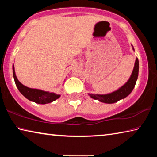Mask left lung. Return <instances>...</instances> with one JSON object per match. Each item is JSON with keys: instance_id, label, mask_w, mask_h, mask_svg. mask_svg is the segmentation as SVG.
I'll use <instances>...</instances> for the list:
<instances>
[{"instance_id": "obj_1", "label": "left lung", "mask_w": 157, "mask_h": 157, "mask_svg": "<svg viewBox=\"0 0 157 157\" xmlns=\"http://www.w3.org/2000/svg\"><path fill=\"white\" fill-rule=\"evenodd\" d=\"M133 49H134V48H133ZM138 75H139V59L136 58L132 75L125 84H124L118 90L109 94H89V95L95 100H98L100 102L108 103V104L118 102V100L126 98L132 91V90L134 89L135 86V84H136Z\"/></svg>"}]
</instances>
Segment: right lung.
I'll return each instance as SVG.
<instances>
[{
  "instance_id": "obj_1",
  "label": "right lung",
  "mask_w": 157,
  "mask_h": 157,
  "mask_svg": "<svg viewBox=\"0 0 157 157\" xmlns=\"http://www.w3.org/2000/svg\"><path fill=\"white\" fill-rule=\"evenodd\" d=\"M12 70L15 84L17 85L18 91L29 100L38 103V104L44 105L52 102V101L58 99L60 97V95H57L54 93H49L39 89H30L24 86L18 80L17 76H16L14 65L12 66Z\"/></svg>"
}]
</instances>
